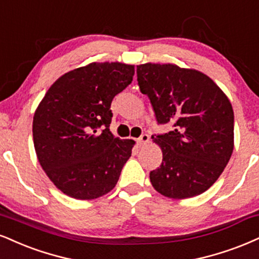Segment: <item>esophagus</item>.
Listing matches in <instances>:
<instances>
[{"label": "esophagus", "mask_w": 259, "mask_h": 259, "mask_svg": "<svg viewBox=\"0 0 259 259\" xmlns=\"http://www.w3.org/2000/svg\"><path fill=\"white\" fill-rule=\"evenodd\" d=\"M149 141V135L148 134H142L141 136L138 139V145L139 146H146Z\"/></svg>", "instance_id": "obj_1"}]
</instances>
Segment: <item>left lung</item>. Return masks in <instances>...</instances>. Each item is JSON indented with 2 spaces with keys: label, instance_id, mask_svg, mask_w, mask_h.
I'll use <instances>...</instances> for the list:
<instances>
[{
  "label": "left lung",
  "instance_id": "1",
  "mask_svg": "<svg viewBox=\"0 0 259 259\" xmlns=\"http://www.w3.org/2000/svg\"><path fill=\"white\" fill-rule=\"evenodd\" d=\"M158 124L172 132L155 135L163 161L149 172L155 191L167 198H192L207 191L223 172L234 146V112L206 74L171 64L136 67Z\"/></svg>",
  "mask_w": 259,
  "mask_h": 259
}]
</instances>
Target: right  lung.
Segmentation results:
<instances>
[{"label":"right lung","instance_id":"1","mask_svg":"<svg viewBox=\"0 0 259 259\" xmlns=\"http://www.w3.org/2000/svg\"><path fill=\"white\" fill-rule=\"evenodd\" d=\"M133 65H87L61 76L49 88L32 124L37 158L57 188L90 200L114 188L132 155L133 140L110 132L114 96L132 83Z\"/></svg>","mask_w":259,"mask_h":259}]
</instances>
